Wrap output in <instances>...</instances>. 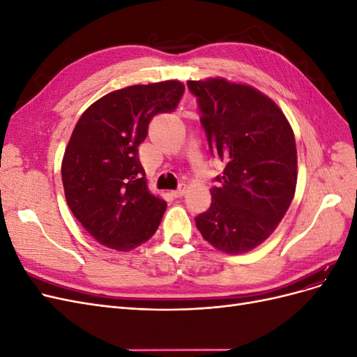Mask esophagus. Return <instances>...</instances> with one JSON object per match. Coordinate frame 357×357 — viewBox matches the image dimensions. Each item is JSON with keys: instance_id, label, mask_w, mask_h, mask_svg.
<instances>
[{"instance_id": "obj_1", "label": "esophagus", "mask_w": 357, "mask_h": 357, "mask_svg": "<svg viewBox=\"0 0 357 357\" xmlns=\"http://www.w3.org/2000/svg\"><path fill=\"white\" fill-rule=\"evenodd\" d=\"M185 193H186V186L185 185H181L178 189L172 190V195H174L176 198H181L183 195H185Z\"/></svg>"}]
</instances>
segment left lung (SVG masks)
I'll return each mask as SVG.
<instances>
[{"label": "left lung", "mask_w": 357, "mask_h": 357, "mask_svg": "<svg viewBox=\"0 0 357 357\" xmlns=\"http://www.w3.org/2000/svg\"><path fill=\"white\" fill-rule=\"evenodd\" d=\"M211 153L225 160L211 205L197 228L218 250L238 255L262 244L284 218L298 178L295 135L280 107L248 84L189 80Z\"/></svg>", "instance_id": "8db88e82"}]
</instances>
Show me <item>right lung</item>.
Segmentation results:
<instances>
[{"mask_svg":"<svg viewBox=\"0 0 357 357\" xmlns=\"http://www.w3.org/2000/svg\"><path fill=\"white\" fill-rule=\"evenodd\" d=\"M178 80L135 84L104 95L80 116L62 159L70 210L100 244L129 252L152 238L167 202L152 195L138 158L149 123L174 112Z\"/></svg>","mask_w":357,"mask_h":357,"instance_id":"obj_1","label":"right lung"}]
</instances>
